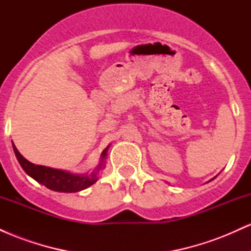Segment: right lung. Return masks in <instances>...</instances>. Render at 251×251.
Listing matches in <instances>:
<instances>
[{"instance_id": "right-lung-1", "label": "right lung", "mask_w": 251, "mask_h": 251, "mask_svg": "<svg viewBox=\"0 0 251 251\" xmlns=\"http://www.w3.org/2000/svg\"><path fill=\"white\" fill-rule=\"evenodd\" d=\"M14 152L19 160L20 165L22 166V169L25 170V172L27 175H29L31 178H34L36 181L43 184L46 188L53 190V191H59V192H77L81 191V190L87 189L88 186H91L92 184H94L98 179L97 174L89 176H76L72 175L70 172L61 171V170L47 168V166H41V165H35V164L28 162L27 159L17 151L15 145L13 144ZM107 149H105L101 153V164L99 165V170L102 166L105 157L107 155Z\"/></svg>"}]
</instances>
